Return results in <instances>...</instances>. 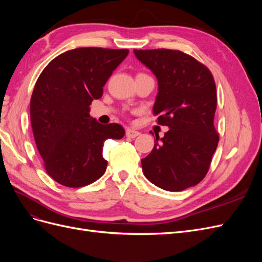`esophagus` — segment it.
<instances>
[{"label": "esophagus", "mask_w": 262, "mask_h": 262, "mask_svg": "<svg viewBox=\"0 0 262 262\" xmlns=\"http://www.w3.org/2000/svg\"><path fill=\"white\" fill-rule=\"evenodd\" d=\"M125 136L130 138V139H134V138H137L138 136H140V132L137 131V130H134V129H126Z\"/></svg>", "instance_id": "1"}]
</instances>
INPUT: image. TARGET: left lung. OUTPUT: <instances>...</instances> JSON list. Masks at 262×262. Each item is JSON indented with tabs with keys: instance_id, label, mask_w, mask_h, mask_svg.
Returning a JSON list of instances; mask_svg holds the SVG:
<instances>
[{
	"instance_id": "left-lung-1",
	"label": "left lung",
	"mask_w": 262,
	"mask_h": 262,
	"mask_svg": "<svg viewBox=\"0 0 262 262\" xmlns=\"http://www.w3.org/2000/svg\"><path fill=\"white\" fill-rule=\"evenodd\" d=\"M133 52L156 76L153 113L169 129L163 138L156 136L152 152L141 160L142 170L156 187L182 191L205 177L217 147L215 82L207 67L181 51Z\"/></svg>"
}]
</instances>
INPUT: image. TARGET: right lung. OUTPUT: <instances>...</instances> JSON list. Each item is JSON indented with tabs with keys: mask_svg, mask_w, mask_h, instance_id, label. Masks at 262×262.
I'll return each mask as SVG.
<instances>
[{
	"mask_svg": "<svg viewBox=\"0 0 262 262\" xmlns=\"http://www.w3.org/2000/svg\"><path fill=\"white\" fill-rule=\"evenodd\" d=\"M128 49L77 48L61 53L39 75L30 99L31 128L49 176L78 188L99 179L107 168V139L123 138L118 123L100 124L91 117L92 101Z\"/></svg>",
	"mask_w": 262,
	"mask_h": 262,
	"instance_id": "add662e5",
	"label": "right lung"
}]
</instances>
